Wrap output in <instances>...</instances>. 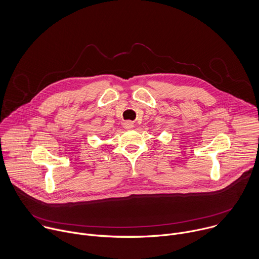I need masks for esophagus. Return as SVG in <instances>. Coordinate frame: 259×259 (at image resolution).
<instances>
[{"label": "esophagus", "mask_w": 259, "mask_h": 259, "mask_svg": "<svg viewBox=\"0 0 259 259\" xmlns=\"http://www.w3.org/2000/svg\"><path fill=\"white\" fill-rule=\"evenodd\" d=\"M123 127H124L125 129H132V128L134 127V124H133V122H131V121H125V122L123 123Z\"/></svg>", "instance_id": "esophagus-1"}]
</instances>
